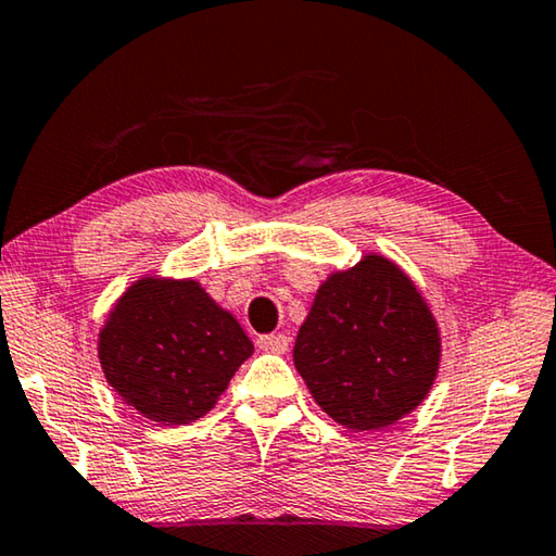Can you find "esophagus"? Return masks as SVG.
<instances>
[{
	"label": "esophagus",
	"mask_w": 556,
	"mask_h": 556,
	"mask_svg": "<svg viewBox=\"0 0 556 556\" xmlns=\"http://www.w3.org/2000/svg\"><path fill=\"white\" fill-rule=\"evenodd\" d=\"M257 346L262 351H269V354H287L289 339L285 337V333H267V337L257 339Z\"/></svg>",
	"instance_id": "1"
}]
</instances>
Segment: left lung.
<instances>
[{
    "instance_id": "obj_1",
    "label": "left lung",
    "mask_w": 556,
    "mask_h": 556,
    "mask_svg": "<svg viewBox=\"0 0 556 556\" xmlns=\"http://www.w3.org/2000/svg\"><path fill=\"white\" fill-rule=\"evenodd\" d=\"M438 364L433 314L416 285L378 254L324 281L294 343V366L314 401L358 433L416 408Z\"/></svg>"
}]
</instances>
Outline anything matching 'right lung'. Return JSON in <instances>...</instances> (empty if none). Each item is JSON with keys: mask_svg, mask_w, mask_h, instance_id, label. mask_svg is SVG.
Segmentation results:
<instances>
[{"mask_svg": "<svg viewBox=\"0 0 556 556\" xmlns=\"http://www.w3.org/2000/svg\"><path fill=\"white\" fill-rule=\"evenodd\" d=\"M252 351L235 316L195 279H138L99 337L109 383L140 416L165 426L205 416Z\"/></svg>", "mask_w": 556, "mask_h": 556, "instance_id": "add662e5", "label": "right lung"}]
</instances>
